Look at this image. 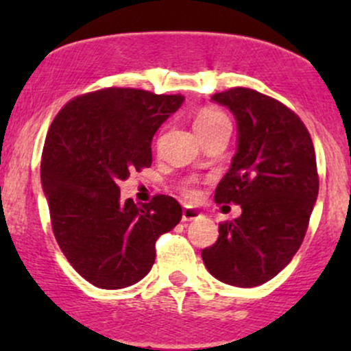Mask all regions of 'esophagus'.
Wrapping results in <instances>:
<instances>
[{"label":"esophagus","instance_id":"obj_1","mask_svg":"<svg viewBox=\"0 0 351 351\" xmlns=\"http://www.w3.org/2000/svg\"><path fill=\"white\" fill-rule=\"evenodd\" d=\"M199 216H201L199 211H196V209L184 208L183 209V217H181V219H183L184 223H186V221H193V219H196V217H199Z\"/></svg>","mask_w":351,"mask_h":351}]
</instances>
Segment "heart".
Instances as JSON below:
<instances>
[{
  "label": "heart",
  "mask_w": 351,
  "mask_h": 351,
  "mask_svg": "<svg viewBox=\"0 0 351 351\" xmlns=\"http://www.w3.org/2000/svg\"><path fill=\"white\" fill-rule=\"evenodd\" d=\"M193 125H195V130L198 132V135H204V134H208V132H213V130H216V128L224 127V125H229V120H228V117L224 115L221 110H217V108L203 107V108H199L198 114H196ZM184 195H186L189 199H195L196 196H198V191H196L195 188L188 186L186 189H184Z\"/></svg>",
  "instance_id": "b5f03b06"
}]
</instances>
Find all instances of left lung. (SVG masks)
<instances>
[{
    "label": "left lung",
    "instance_id": "obj_1",
    "mask_svg": "<svg viewBox=\"0 0 351 351\" xmlns=\"http://www.w3.org/2000/svg\"><path fill=\"white\" fill-rule=\"evenodd\" d=\"M211 100L237 123V150L215 201L241 204L243 213L219 224V237L201 257L217 280L257 287L291 263L304 241L318 195L315 150L302 120L279 100L244 87Z\"/></svg>",
    "mask_w": 351,
    "mask_h": 351
}]
</instances>
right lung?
I'll return each mask as SVG.
<instances>
[{
	"label": "right lung",
	"mask_w": 351,
	"mask_h": 351,
	"mask_svg": "<svg viewBox=\"0 0 351 351\" xmlns=\"http://www.w3.org/2000/svg\"><path fill=\"white\" fill-rule=\"evenodd\" d=\"M183 95L110 87L71 100L56 115L43 150L41 183L60 251L87 282L123 289L155 263V243L181 221L158 195L136 206L119 181L152 165V140Z\"/></svg>",
	"instance_id": "1"
}]
</instances>
